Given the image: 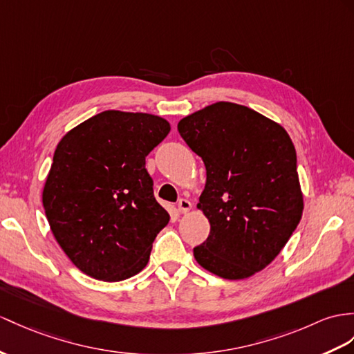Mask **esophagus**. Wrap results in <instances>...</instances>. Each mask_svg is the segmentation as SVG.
<instances>
[{
    "instance_id": "obj_1",
    "label": "esophagus",
    "mask_w": 354,
    "mask_h": 354,
    "mask_svg": "<svg viewBox=\"0 0 354 354\" xmlns=\"http://www.w3.org/2000/svg\"><path fill=\"white\" fill-rule=\"evenodd\" d=\"M178 212L180 213H187L189 210L192 209V203L186 200V198H182V200H178Z\"/></svg>"
}]
</instances>
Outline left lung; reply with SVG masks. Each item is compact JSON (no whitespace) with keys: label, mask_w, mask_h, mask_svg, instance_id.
Wrapping results in <instances>:
<instances>
[{"label":"left lung","mask_w":354,"mask_h":354,"mask_svg":"<svg viewBox=\"0 0 354 354\" xmlns=\"http://www.w3.org/2000/svg\"><path fill=\"white\" fill-rule=\"evenodd\" d=\"M205 165L198 209L210 222L196 263L223 279H245L269 266L304 212L296 150L286 129L251 108L216 102L178 122Z\"/></svg>","instance_id":"8db88e82"}]
</instances>
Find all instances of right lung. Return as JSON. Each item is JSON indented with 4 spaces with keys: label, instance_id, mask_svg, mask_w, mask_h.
Masks as SVG:
<instances>
[{
    "label": "right lung",
    "instance_id": "obj_1",
    "mask_svg": "<svg viewBox=\"0 0 354 354\" xmlns=\"http://www.w3.org/2000/svg\"><path fill=\"white\" fill-rule=\"evenodd\" d=\"M169 131L162 117L109 109L58 142L43 207L58 245L88 277L117 282L147 266L169 214L154 200L145 156Z\"/></svg>",
    "mask_w": 354,
    "mask_h": 354
}]
</instances>
